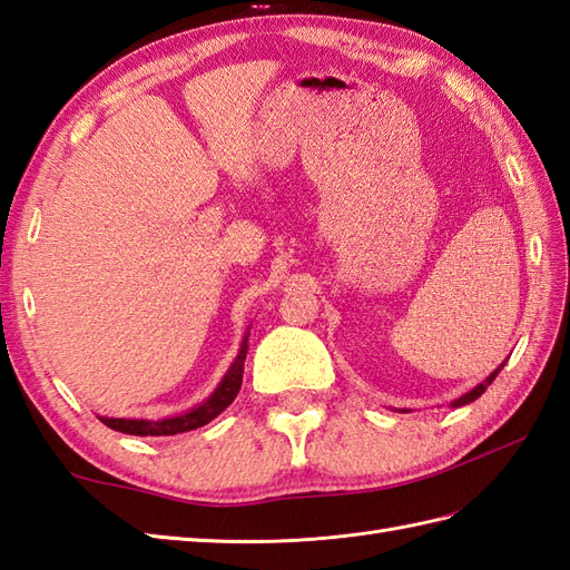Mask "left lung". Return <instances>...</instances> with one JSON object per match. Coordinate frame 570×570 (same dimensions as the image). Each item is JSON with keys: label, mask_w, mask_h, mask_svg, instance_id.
I'll use <instances>...</instances> for the list:
<instances>
[{"label": "left lung", "mask_w": 570, "mask_h": 570, "mask_svg": "<svg viewBox=\"0 0 570 570\" xmlns=\"http://www.w3.org/2000/svg\"><path fill=\"white\" fill-rule=\"evenodd\" d=\"M503 366H505V361H503V363H501V366H499V368H495V371H493V373H491V375L487 377V381H481V383H479L476 387H472L470 392H464V395H462V397H458L455 402H450V406H464V404H470V402H474L476 397H481V395H484V392H487V387H489V385H491V383L495 381V375H499V373H501V368H503Z\"/></svg>", "instance_id": "8db88e82"}]
</instances>
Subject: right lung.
Instances as JSON below:
<instances>
[{"mask_svg": "<svg viewBox=\"0 0 570 570\" xmlns=\"http://www.w3.org/2000/svg\"><path fill=\"white\" fill-rule=\"evenodd\" d=\"M247 334L240 342L238 356L233 358L230 368L222 377V383L216 385L212 395L204 400L202 404L193 406L178 416H168V419H110V416H98L104 424L112 431L129 433V435H178L185 431H195L199 426H207L212 419L222 414L226 406L236 400L238 390L243 385V366H245V356H247Z\"/></svg>", "mask_w": 570, "mask_h": 570, "instance_id": "add662e5", "label": "right lung"}]
</instances>
